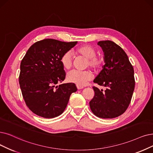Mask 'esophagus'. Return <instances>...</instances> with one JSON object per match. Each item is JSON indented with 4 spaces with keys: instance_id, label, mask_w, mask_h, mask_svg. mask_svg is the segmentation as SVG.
Instances as JSON below:
<instances>
[{
    "instance_id": "34e87169",
    "label": "esophagus",
    "mask_w": 153,
    "mask_h": 153,
    "mask_svg": "<svg viewBox=\"0 0 153 153\" xmlns=\"http://www.w3.org/2000/svg\"><path fill=\"white\" fill-rule=\"evenodd\" d=\"M76 88H77V89H78V90H80V89L83 88V86H81V85H76Z\"/></svg>"
}]
</instances>
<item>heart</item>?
I'll use <instances>...</instances> for the list:
<instances>
[{"label":"heart","instance_id":"b5f03b06","mask_svg":"<svg viewBox=\"0 0 153 153\" xmlns=\"http://www.w3.org/2000/svg\"><path fill=\"white\" fill-rule=\"evenodd\" d=\"M75 53L77 55H80L87 58V66H90L94 70H100L104 65V58L101 54H96L95 48L90 45H83L76 48ZM61 63L66 70L70 69L73 65V58L70 51L65 52L61 58ZM93 73L90 70H73L67 74V80L71 83L78 85H83L88 81L91 80Z\"/></svg>","mask_w":153,"mask_h":153}]
</instances>
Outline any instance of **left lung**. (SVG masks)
<instances>
[{
  "label": "left lung",
  "mask_w": 153,
  "mask_h": 153,
  "mask_svg": "<svg viewBox=\"0 0 153 153\" xmlns=\"http://www.w3.org/2000/svg\"><path fill=\"white\" fill-rule=\"evenodd\" d=\"M98 45L104 52L105 64L94 82L106 90L94 86L89 105L97 117L112 119L124 113L130 104L135 87L134 68L123 49L114 42L101 41Z\"/></svg>",
  "instance_id": "obj_1"
}]
</instances>
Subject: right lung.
Wrapping results in <instances>:
<instances>
[{
    "mask_svg": "<svg viewBox=\"0 0 153 153\" xmlns=\"http://www.w3.org/2000/svg\"><path fill=\"white\" fill-rule=\"evenodd\" d=\"M76 43L45 39L29 48L21 61L19 82L24 102L34 114L48 119L57 117L77 90L73 83L56 85L66 76L61 58Z\"/></svg>",
    "mask_w": 153,
    "mask_h": 153,
    "instance_id": "obj_1",
    "label": "right lung"
}]
</instances>
